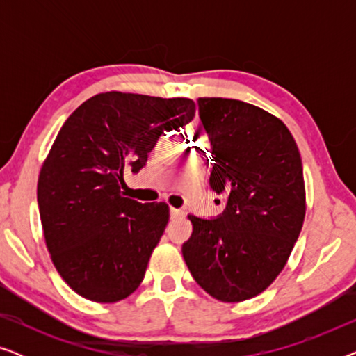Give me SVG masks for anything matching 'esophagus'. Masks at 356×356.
<instances>
[{"label":"esophagus","instance_id":"34e87169","mask_svg":"<svg viewBox=\"0 0 356 356\" xmlns=\"http://www.w3.org/2000/svg\"><path fill=\"white\" fill-rule=\"evenodd\" d=\"M181 216H183V212L179 211V209L170 207V217H172V218H178V217H181Z\"/></svg>","mask_w":356,"mask_h":356}]
</instances>
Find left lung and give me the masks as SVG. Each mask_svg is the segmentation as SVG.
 <instances>
[{
    "mask_svg": "<svg viewBox=\"0 0 356 356\" xmlns=\"http://www.w3.org/2000/svg\"><path fill=\"white\" fill-rule=\"evenodd\" d=\"M197 106L211 143L209 184L225 209L212 218L189 213L183 257L213 298L250 300L280 274L303 227L300 150L286 126L259 106L220 97L197 99Z\"/></svg>",
    "mask_w": 356,
    "mask_h": 356,
    "instance_id": "left-lung-1",
    "label": "left lung"
}]
</instances>
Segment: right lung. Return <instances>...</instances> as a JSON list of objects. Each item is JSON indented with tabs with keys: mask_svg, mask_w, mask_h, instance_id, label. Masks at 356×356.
Listing matches in <instances>:
<instances>
[{
	"mask_svg": "<svg viewBox=\"0 0 356 356\" xmlns=\"http://www.w3.org/2000/svg\"><path fill=\"white\" fill-rule=\"evenodd\" d=\"M194 111L189 99L105 92L63 124L37 201L53 264L76 293L115 303L143 282L168 206L124 197L123 175L144 168L160 136L183 128Z\"/></svg>",
	"mask_w": 356,
	"mask_h": 356,
	"instance_id": "obj_1",
	"label": "right lung"
}]
</instances>
